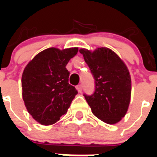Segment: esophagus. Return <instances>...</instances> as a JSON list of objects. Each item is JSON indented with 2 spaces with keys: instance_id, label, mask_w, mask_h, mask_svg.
<instances>
[{
  "instance_id": "1",
  "label": "esophagus",
  "mask_w": 157,
  "mask_h": 157,
  "mask_svg": "<svg viewBox=\"0 0 157 157\" xmlns=\"http://www.w3.org/2000/svg\"><path fill=\"white\" fill-rule=\"evenodd\" d=\"M76 89H77L78 92H82V85H78L77 86H76Z\"/></svg>"
}]
</instances>
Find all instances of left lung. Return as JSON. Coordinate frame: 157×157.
Masks as SVG:
<instances>
[{"mask_svg":"<svg viewBox=\"0 0 157 157\" xmlns=\"http://www.w3.org/2000/svg\"><path fill=\"white\" fill-rule=\"evenodd\" d=\"M95 80V91L84 94L92 113L109 124H114L127 113L131 96V78L124 61L108 48L94 51L81 48Z\"/></svg>","mask_w":157,"mask_h":157,"instance_id":"1","label":"left lung"}]
</instances>
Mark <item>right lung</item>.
Returning <instances> with one entry per match:
<instances>
[{
    "label": "right lung",
    "mask_w": 157,
    "mask_h": 157,
    "mask_svg": "<svg viewBox=\"0 0 157 157\" xmlns=\"http://www.w3.org/2000/svg\"><path fill=\"white\" fill-rule=\"evenodd\" d=\"M78 48H48L27 65L22 76V99L28 112L43 125H50L67 113L77 94L69 84L65 66Z\"/></svg>",
    "instance_id": "add662e5"
}]
</instances>
